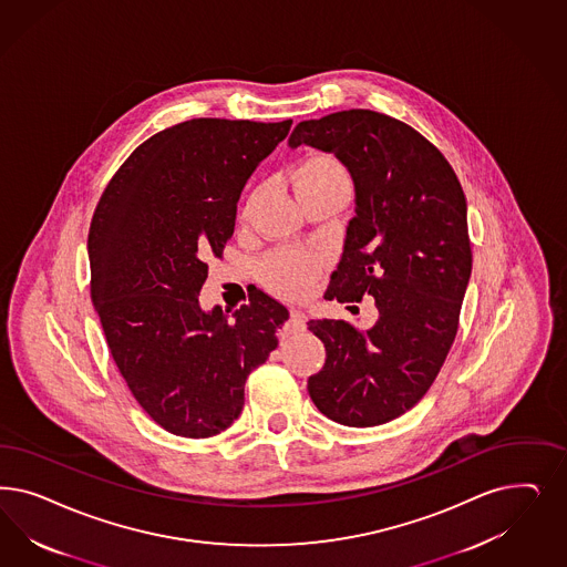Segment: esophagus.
Here are the masks:
<instances>
[{
  "instance_id": "34e87169",
  "label": "esophagus",
  "mask_w": 567,
  "mask_h": 567,
  "mask_svg": "<svg viewBox=\"0 0 567 567\" xmlns=\"http://www.w3.org/2000/svg\"><path fill=\"white\" fill-rule=\"evenodd\" d=\"M305 328H307V315L302 311H298V309H293L286 331H290V333L293 331V333H296V331H302Z\"/></svg>"
}]
</instances>
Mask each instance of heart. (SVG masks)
Wrapping results in <instances>:
<instances>
[{"label": "heart", "instance_id": "b5f03b06", "mask_svg": "<svg viewBox=\"0 0 567 567\" xmlns=\"http://www.w3.org/2000/svg\"><path fill=\"white\" fill-rule=\"evenodd\" d=\"M293 187L298 196L307 192L333 189V187L348 189L347 171L329 154H312L296 168ZM317 271H319L317 256L302 250H281L271 256L265 267L269 286L275 292L284 296H298L305 292L311 286L312 277Z\"/></svg>", "mask_w": 567, "mask_h": 567}]
</instances>
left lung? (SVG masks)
Masks as SVG:
<instances>
[{
    "instance_id": "obj_1",
    "label": "left lung",
    "mask_w": 567,
    "mask_h": 567,
    "mask_svg": "<svg viewBox=\"0 0 567 567\" xmlns=\"http://www.w3.org/2000/svg\"><path fill=\"white\" fill-rule=\"evenodd\" d=\"M288 146L317 147L347 166L354 215L326 298L361 302L369 293L378 307L367 331L309 321L326 347L309 394L329 420L382 425L423 399L457 336L472 275L461 183L415 128L373 110L302 121Z\"/></svg>"
}]
</instances>
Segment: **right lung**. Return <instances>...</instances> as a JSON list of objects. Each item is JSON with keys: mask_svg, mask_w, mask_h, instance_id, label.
I'll use <instances>...</instances> for the list:
<instances>
[{"mask_svg": "<svg viewBox=\"0 0 567 567\" xmlns=\"http://www.w3.org/2000/svg\"><path fill=\"white\" fill-rule=\"evenodd\" d=\"M292 121L194 118L152 135L93 213L92 300L135 401L166 432L208 439L238 420L250 371L277 348L290 312L250 305L204 311L208 255L234 236L241 189Z\"/></svg>", "mask_w": 567, "mask_h": 567, "instance_id": "obj_1", "label": "right lung"}]
</instances>
